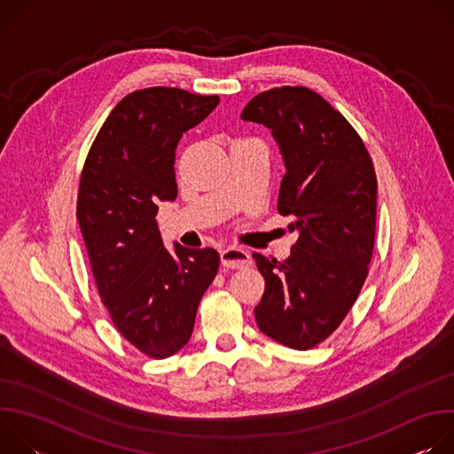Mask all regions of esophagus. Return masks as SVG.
Wrapping results in <instances>:
<instances>
[{
  "label": "esophagus",
  "mask_w": 454,
  "mask_h": 454,
  "mask_svg": "<svg viewBox=\"0 0 454 454\" xmlns=\"http://www.w3.org/2000/svg\"><path fill=\"white\" fill-rule=\"evenodd\" d=\"M221 264L228 270H242L251 264V256L240 247H226L221 251Z\"/></svg>",
  "instance_id": "1"
}]
</instances>
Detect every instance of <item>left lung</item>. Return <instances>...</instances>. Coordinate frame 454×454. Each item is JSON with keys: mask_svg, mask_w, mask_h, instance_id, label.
<instances>
[{"mask_svg": "<svg viewBox=\"0 0 454 454\" xmlns=\"http://www.w3.org/2000/svg\"><path fill=\"white\" fill-rule=\"evenodd\" d=\"M240 118L262 123L278 144L286 176L278 212L293 215L298 240L278 262L254 253L266 280L256 325L271 340L309 350L352 309L373 253L377 179L372 158L347 118L309 88L258 93Z\"/></svg>", "mask_w": 454, "mask_h": 454, "instance_id": "left-lung-1", "label": "left lung"}]
</instances>
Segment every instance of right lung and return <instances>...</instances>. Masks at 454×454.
Wrapping results in <instances>:
<instances>
[{"label":"right lung","mask_w":454,"mask_h":454,"mask_svg":"<svg viewBox=\"0 0 454 454\" xmlns=\"http://www.w3.org/2000/svg\"><path fill=\"white\" fill-rule=\"evenodd\" d=\"M219 97L147 88L123 97L86 158L77 219L97 289L120 334L149 357L181 350L219 270L214 247L163 244L160 201L177 198L176 147Z\"/></svg>","instance_id":"1"}]
</instances>
